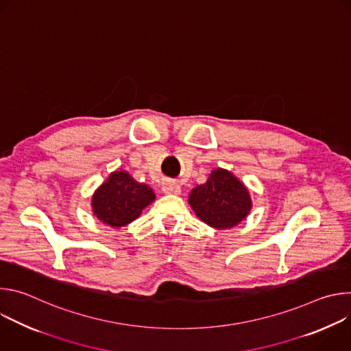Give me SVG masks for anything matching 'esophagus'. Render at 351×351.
<instances>
[{
	"instance_id": "1",
	"label": "esophagus",
	"mask_w": 351,
	"mask_h": 351,
	"mask_svg": "<svg viewBox=\"0 0 351 351\" xmlns=\"http://www.w3.org/2000/svg\"><path fill=\"white\" fill-rule=\"evenodd\" d=\"M162 191L165 194H179L180 193V186L173 180H168L162 184Z\"/></svg>"
}]
</instances>
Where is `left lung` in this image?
<instances>
[{
	"label": "left lung",
	"mask_w": 351,
	"mask_h": 351,
	"mask_svg": "<svg viewBox=\"0 0 351 351\" xmlns=\"http://www.w3.org/2000/svg\"><path fill=\"white\" fill-rule=\"evenodd\" d=\"M189 203L199 219L217 229L233 228L252 208L248 190L223 169H215L207 183L194 187Z\"/></svg>",
	"instance_id": "8db88e82"
}]
</instances>
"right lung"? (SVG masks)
I'll return each mask as SVG.
<instances>
[{"mask_svg": "<svg viewBox=\"0 0 351 351\" xmlns=\"http://www.w3.org/2000/svg\"><path fill=\"white\" fill-rule=\"evenodd\" d=\"M154 198L156 194L148 186L137 183L126 172H114L94 193L91 204L99 221L119 228L138 218Z\"/></svg>", "mask_w": 351, "mask_h": 351, "instance_id": "add662e5", "label": "right lung"}]
</instances>
